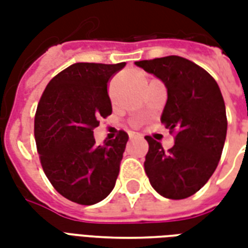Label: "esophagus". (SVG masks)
I'll use <instances>...</instances> for the list:
<instances>
[{"instance_id": "esophagus-1", "label": "esophagus", "mask_w": 248, "mask_h": 248, "mask_svg": "<svg viewBox=\"0 0 248 248\" xmlns=\"http://www.w3.org/2000/svg\"><path fill=\"white\" fill-rule=\"evenodd\" d=\"M129 137H130V140H133V138H135V137H137V134H135V133H133V131H130Z\"/></svg>"}]
</instances>
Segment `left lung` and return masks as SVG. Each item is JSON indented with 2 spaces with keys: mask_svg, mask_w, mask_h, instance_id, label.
<instances>
[{
  "mask_svg": "<svg viewBox=\"0 0 248 248\" xmlns=\"http://www.w3.org/2000/svg\"><path fill=\"white\" fill-rule=\"evenodd\" d=\"M135 65L165 83L167 102L161 122L177 133L175 145L169 151L161 142L146 137L145 171L150 185L169 199L191 197L213 175L223 150L227 118L220 89L207 71L182 57Z\"/></svg>",
  "mask_w": 248,
  "mask_h": 248,
  "instance_id": "1",
  "label": "left lung"
}]
</instances>
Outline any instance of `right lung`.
<instances>
[{
    "label": "right lung",
    "instance_id": "right-lung-1",
    "mask_svg": "<svg viewBox=\"0 0 248 248\" xmlns=\"http://www.w3.org/2000/svg\"><path fill=\"white\" fill-rule=\"evenodd\" d=\"M124 62L73 63L51 79L37 108L34 137L41 165L62 197L95 204L113 191L129 135L95 145L98 119L111 114L108 82Z\"/></svg>",
    "mask_w": 248,
    "mask_h": 248
}]
</instances>
